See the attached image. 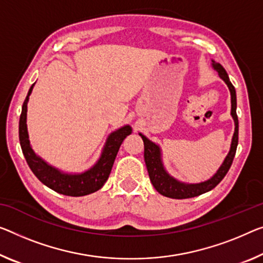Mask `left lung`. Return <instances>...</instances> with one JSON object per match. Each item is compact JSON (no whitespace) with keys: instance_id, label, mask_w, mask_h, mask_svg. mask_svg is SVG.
Returning a JSON list of instances; mask_svg holds the SVG:
<instances>
[{"instance_id":"obj_1","label":"left lung","mask_w":263,"mask_h":263,"mask_svg":"<svg viewBox=\"0 0 263 263\" xmlns=\"http://www.w3.org/2000/svg\"><path fill=\"white\" fill-rule=\"evenodd\" d=\"M212 67L214 68V70L217 71L220 79L224 81V83L227 84L230 91V102H232L230 115H232L234 120L235 129H234L228 154L211 179L202 181V182L199 183H187L173 177L167 172V169L164 168L162 161V151H161L160 145L153 142L147 136L140 133V136L142 137L144 143V161L145 165H147L151 182L161 195L171 197V199H189V197L199 196L201 194L212 191L213 188H215L221 182L222 179L226 176V174L228 173L230 165L233 163L234 156H235L237 142H239V120H237L236 115V91L232 82H230L229 76L227 71L224 70V68L220 63L214 61V60H212Z\"/></svg>"}]
</instances>
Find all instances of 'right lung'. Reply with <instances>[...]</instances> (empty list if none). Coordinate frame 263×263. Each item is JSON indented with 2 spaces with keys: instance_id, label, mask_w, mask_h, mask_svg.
I'll return each instance as SVG.
<instances>
[{
  "instance_id": "add662e5",
  "label": "right lung",
  "mask_w": 263,
  "mask_h": 263,
  "mask_svg": "<svg viewBox=\"0 0 263 263\" xmlns=\"http://www.w3.org/2000/svg\"><path fill=\"white\" fill-rule=\"evenodd\" d=\"M34 86L35 83L30 87L27 98L24 100L18 123L20 144H21L22 153L31 172L48 188L67 196H84L99 191L108 180L120 145L128 135L132 134V127L126 124L110 133L103 145L99 160L89 169L82 173L62 172L61 169L44 161L31 148L27 128V106Z\"/></svg>"
}]
</instances>
